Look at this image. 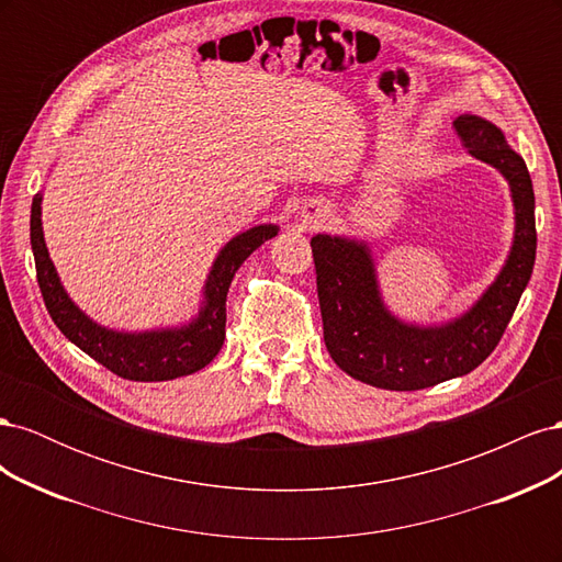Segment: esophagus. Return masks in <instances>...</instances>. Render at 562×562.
Returning a JSON list of instances; mask_svg holds the SVG:
<instances>
[{
    "label": "esophagus",
    "mask_w": 562,
    "mask_h": 562,
    "mask_svg": "<svg viewBox=\"0 0 562 562\" xmlns=\"http://www.w3.org/2000/svg\"><path fill=\"white\" fill-rule=\"evenodd\" d=\"M304 217H307V223H310V225H318L321 213H318V211H314V213H307V215H304Z\"/></svg>",
    "instance_id": "obj_1"
}]
</instances>
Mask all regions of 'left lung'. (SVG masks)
I'll use <instances>...</instances> for the list:
<instances>
[{"mask_svg": "<svg viewBox=\"0 0 562 562\" xmlns=\"http://www.w3.org/2000/svg\"><path fill=\"white\" fill-rule=\"evenodd\" d=\"M459 140L512 184L516 234L508 260L473 307L446 326H407L391 316L366 244L316 234L312 239L323 339L353 380L391 391H417L462 378L495 351L532 277L537 255L535 190L525 161L504 133L475 114L454 122Z\"/></svg>", "mask_w": 562, "mask_h": 562, "instance_id": "obj_1", "label": "left lung"}]
</instances>
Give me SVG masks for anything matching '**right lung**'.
<instances>
[{"label": "right lung", "mask_w": 562, "mask_h": 562, "mask_svg": "<svg viewBox=\"0 0 562 562\" xmlns=\"http://www.w3.org/2000/svg\"><path fill=\"white\" fill-rule=\"evenodd\" d=\"M277 225L252 227L220 250L217 260L203 288V307L199 316L182 328L147 330V333H116L98 326L77 304L67 297L56 274V267L48 258L42 232V196L32 199L30 215V244L35 252L37 283L46 310L60 333L87 351L100 366L114 375L133 382H164L209 366L225 342L227 323V291L248 255L260 248L271 236H277Z\"/></svg>", "instance_id": "1"}]
</instances>
